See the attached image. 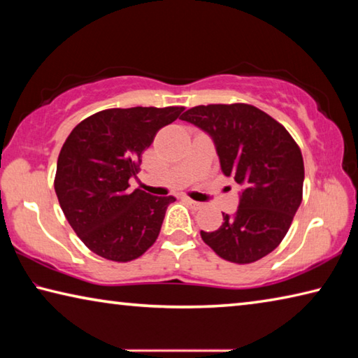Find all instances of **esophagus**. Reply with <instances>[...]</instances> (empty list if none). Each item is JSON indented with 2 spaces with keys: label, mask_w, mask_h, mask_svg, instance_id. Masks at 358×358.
Here are the masks:
<instances>
[{
  "label": "esophagus",
  "mask_w": 358,
  "mask_h": 358,
  "mask_svg": "<svg viewBox=\"0 0 358 358\" xmlns=\"http://www.w3.org/2000/svg\"><path fill=\"white\" fill-rule=\"evenodd\" d=\"M186 202L187 203H189L191 205V207L192 208H202L203 207V203H201V202H197V201H192V199H189V197H186Z\"/></svg>",
  "instance_id": "1"
}]
</instances>
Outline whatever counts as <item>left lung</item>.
I'll return each instance as SVG.
<instances>
[{"label":"left lung","instance_id":"1","mask_svg":"<svg viewBox=\"0 0 358 358\" xmlns=\"http://www.w3.org/2000/svg\"><path fill=\"white\" fill-rule=\"evenodd\" d=\"M215 143L221 171L241 186L234 215L215 232L201 230L217 256L251 264L281 243L301 203L305 167L282 124L248 104L197 106L181 115Z\"/></svg>","mask_w":358,"mask_h":358}]
</instances>
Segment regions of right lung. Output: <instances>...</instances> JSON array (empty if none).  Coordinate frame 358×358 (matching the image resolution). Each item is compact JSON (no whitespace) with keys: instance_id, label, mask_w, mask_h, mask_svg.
<instances>
[{"instance_id":"obj_1","label":"right lung","mask_w":358,"mask_h":358,"mask_svg":"<svg viewBox=\"0 0 358 358\" xmlns=\"http://www.w3.org/2000/svg\"><path fill=\"white\" fill-rule=\"evenodd\" d=\"M183 107L107 108L78 123L57 162L55 192L66 220L98 256L128 262L155 243L173 196L131 189L142 153Z\"/></svg>"}]
</instances>
